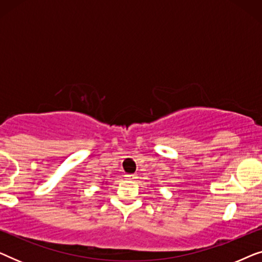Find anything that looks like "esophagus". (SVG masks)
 Returning <instances> with one entry per match:
<instances>
[{
  "instance_id": "obj_1",
  "label": "esophagus",
  "mask_w": 262,
  "mask_h": 262,
  "mask_svg": "<svg viewBox=\"0 0 262 262\" xmlns=\"http://www.w3.org/2000/svg\"><path fill=\"white\" fill-rule=\"evenodd\" d=\"M126 178L128 179V180H136L137 179V174H126Z\"/></svg>"
}]
</instances>
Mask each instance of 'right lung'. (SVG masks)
<instances>
[{
    "instance_id": "obj_1",
    "label": "right lung",
    "mask_w": 262,
    "mask_h": 262,
    "mask_svg": "<svg viewBox=\"0 0 262 262\" xmlns=\"http://www.w3.org/2000/svg\"><path fill=\"white\" fill-rule=\"evenodd\" d=\"M105 182H107V181H105ZM102 184H103V182H102Z\"/></svg>"
}]
</instances>
